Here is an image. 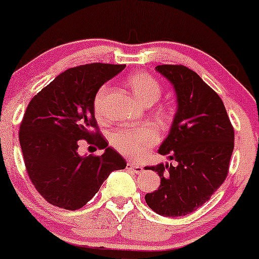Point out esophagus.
<instances>
[{"label":"esophagus","mask_w":259,"mask_h":259,"mask_svg":"<svg viewBox=\"0 0 259 259\" xmlns=\"http://www.w3.org/2000/svg\"><path fill=\"white\" fill-rule=\"evenodd\" d=\"M126 167H127V169H130V171H132L134 173H141V172H143V169H144L140 165L133 164V162H128Z\"/></svg>","instance_id":"34e87169"}]
</instances>
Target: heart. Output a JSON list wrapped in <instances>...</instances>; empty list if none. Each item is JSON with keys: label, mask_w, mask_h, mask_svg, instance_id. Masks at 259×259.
<instances>
[{"label": "heart", "mask_w": 259, "mask_h": 259, "mask_svg": "<svg viewBox=\"0 0 259 259\" xmlns=\"http://www.w3.org/2000/svg\"><path fill=\"white\" fill-rule=\"evenodd\" d=\"M130 88L134 97L143 106H152L161 95V86L153 76L146 73L134 74L128 79ZM108 92V86L104 84L98 91L94 100V109L100 114L102 102ZM160 139V134L153 126L146 125L115 131L111 137V144L119 153L125 157L139 159Z\"/></svg>", "instance_id": "1"}]
</instances>
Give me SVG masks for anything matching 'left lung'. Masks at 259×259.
<instances>
[{
  "label": "left lung",
  "instance_id": "left-lung-1",
  "mask_svg": "<svg viewBox=\"0 0 259 259\" xmlns=\"http://www.w3.org/2000/svg\"><path fill=\"white\" fill-rule=\"evenodd\" d=\"M155 70L172 83L177 112L158 152L177 165L147 166L160 177V186L145 200L155 213L182 217L210 199L228 176L235 131L219 95L192 69L161 65Z\"/></svg>",
  "mask_w": 259,
  "mask_h": 259
}]
</instances>
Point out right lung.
<instances>
[{
	"label": "right lung",
	"instance_id": "obj_1",
	"mask_svg": "<svg viewBox=\"0 0 259 259\" xmlns=\"http://www.w3.org/2000/svg\"><path fill=\"white\" fill-rule=\"evenodd\" d=\"M125 65L90 63L67 69L31 99L20 126L28 176L48 203L66 210L86 205L111 172L126 160L99 132L94 100L106 81ZM79 140L95 143L101 156L81 157Z\"/></svg>",
	"mask_w": 259,
	"mask_h": 259
}]
</instances>
